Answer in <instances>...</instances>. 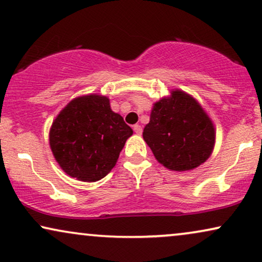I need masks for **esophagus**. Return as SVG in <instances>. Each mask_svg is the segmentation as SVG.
Instances as JSON below:
<instances>
[{"label": "esophagus", "instance_id": "esophagus-1", "mask_svg": "<svg viewBox=\"0 0 262 262\" xmlns=\"http://www.w3.org/2000/svg\"><path fill=\"white\" fill-rule=\"evenodd\" d=\"M134 131L136 132V134H137V135H142V132H143V128H142V126H141V125H135V126H134Z\"/></svg>", "mask_w": 262, "mask_h": 262}]
</instances>
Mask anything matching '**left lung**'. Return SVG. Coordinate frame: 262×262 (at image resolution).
<instances>
[{
	"label": "left lung",
	"instance_id": "8db88e82",
	"mask_svg": "<svg viewBox=\"0 0 262 262\" xmlns=\"http://www.w3.org/2000/svg\"><path fill=\"white\" fill-rule=\"evenodd\" d=\"M143 138L159 161L174 171L192 170L211 156L216 128L202 105L180 89L154 103Z\"/></svg>",
	"mask_w": 262,
	"mask_h": 262
}]
</instances>
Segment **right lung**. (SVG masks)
I'll return each mask as SVG.
<instances>
[{"label": "right lung", "mask_w": 262, "mask_h": 262, "mask_svg": "<svg viewBox=\"0 0 262 262\" xmlns=\"http://www.w3.org/2000/svg\"><path fill=\"white\" fill-rule=\"evenodd\" d=\"M134 131L113 112L105 95L88 94L71 100L50 128V148L56 162L71 178L95 182L116 166Z\"/></svg>", "instance_id": "right-lung-1"}]
</instances>
